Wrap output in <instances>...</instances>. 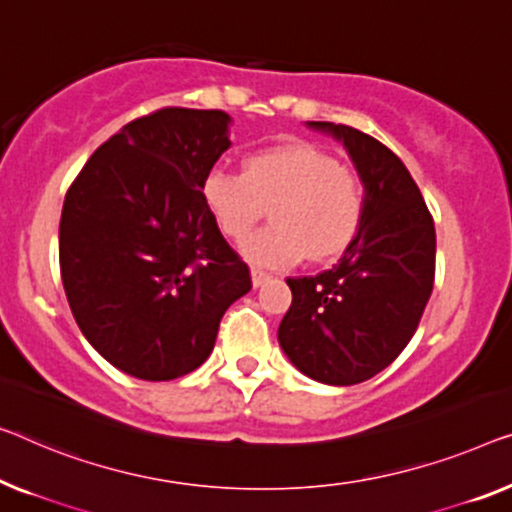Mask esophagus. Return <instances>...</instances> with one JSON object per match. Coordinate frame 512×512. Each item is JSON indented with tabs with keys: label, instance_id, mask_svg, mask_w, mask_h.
I'll return each instance as SVG.
<instances>
[{
	"label": "esophagus",
	"instance_id": "obj_1",
	"mask_svg": "<svg viewBox=\"0 0 512 512\" xmlns=\"http://www.w3.org/2000/svg\"><path fill=\"white\" fill-rule=\"evenodd\" d=\"M250 276H253V287H262L264 282H269L273 278L271 273H266L262 269H253V271H250Z\"/></svg>",
	"mask_w": 512,
	"mask_h": 512
}]
</instances>
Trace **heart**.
<instances>
[{
  "label": "heart",
  "mask_w": 512,
  "mask_h": 512,
  "mask_svg": "<svg viewBox=\"0 0 512 512\" xmlns=\"http://www.w3.org/2000/svg\"><path fill=\"white\" fill-rule=\"evenodd\" d=\"M202 197L220 232L243 239L271 207L273 225L243 241L262 266L340 255L361 230L365 190L340 160L308 142H287L246 158V172L213 167Z\"/></svg>",
  "instance_id": "obj_1"
}]
</instances>
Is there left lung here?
I'll use <instances>...</instances> for the list:
<instances>
[{
	"mask_svg": "<svg viewBox=\"0 0 512 512\" xmlns=\"http://www.w3.org/2000/svg\"><path fill=\"white\" fill-rule=\"evenodd\" d=\"M305 126L347 149L365 213L329 271L287 278L292 305L278 342L305 377L352 386L388 368L416 333L434 285L437 236L421 190L391 149L352 126Z\"/></svg>",
	"mask_w": 512,
	"mask_h": 512,
	"instance_id": "obj_1",
	"label": "left lung"
}]
</instances>
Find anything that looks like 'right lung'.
<instances>
[{
	"instance_id": "1",
	"label": "right lung",
	"mask_w": 512,
	"mask_h": 512,
	"mask_svg": "<svg viewBox=\"0 0 512 512\" xmlns=\"http://www.w3.org/2000/svg\"><path fill=\"white\" fill-rule=\"evenodd\" d=\"M230 124L220 110L147 114L103 142L68 188L66 299L89 345L126 375L170 381L200 368L225 310L253 287L202 197Z\"/></svg>"
}]
</instances>
